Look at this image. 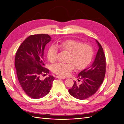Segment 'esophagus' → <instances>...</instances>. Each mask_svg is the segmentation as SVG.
<instances>
[{
	"label": "esophagus",
	"instance_id": "1",
	"mask_svg": "<svg viewBox=\"0 0 124 124\" xmlns=\"http://www.w3.org/2000/svg\"><path fill=\"white\" fill-rule=\"evenodd\" d=\"M56 78H62V79H64L65 78V77H62V76H57L56 77Z\"/></svg>",
	"mask_w": 124,
	"mask_h": 124
}]
</instances>
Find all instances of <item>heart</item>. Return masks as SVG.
Instances as JSON below:
<instances>
[{
	"mask_svg": "<svg viewBox=\"0 0 124 124\" xmlns=\"http://www.w3.org/2000/svg\"><path fill=\"white\" fill-rule=\"evenodd\" d=\"M56 46L62 51L69 53L66 62L58 63L52 67L53 72L59 76H67L74 67L76 69H83L91 62L93 56L92 47L87 44L82 43L74 40H67L58 43ZM54 46H51L47 51L48 61L53 63L56 61L58 50Z\"/></svg>",
	"mask_w": 124,
	"mask_h": 124,
	"instance_id": "1",
	"label": "heart"
}]
</instances>
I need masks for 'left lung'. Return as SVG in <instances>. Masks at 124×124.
Here are the masks:
<instances>
[{
    "instance_id": "left-lung-1",
    "label": "left lung",
    "mask_w": 124,
    "mask_h": 124,
    "mask_svg": "<svg viewBox=\"0 0 124 124\" xmlns=\"http://www.w3.org/2000/svg\"><path fill=\"white\" fill-rule=\"evenodd\" d=\"M98 50L94 61L91 66L78 74V81H74L72 87L69 89L70 94L74 98L83 100L93 95L103 81L106 74V57L103 48L97 40Z\"/></svg>"
}]
</instances>
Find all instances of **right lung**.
Returning <instances> with one entry per match:
<instances>
[{
  "label": "right lung",
  "mask_w": 124,
  "mask_h": 124,
  "mask_svg": "<svg viewBox=\"0 0 124 124\" xmlns=\"http://www.w3.org/2000/svg\"><path fill=\"white\" fill-rule=\"evenodd\" d=\"M51 41L46 34L31 35L22 43L16 52L15 66L18 81L25 93L33 99H39L50 93L55 78L48 77L41 80L40 76L49 73L44 66V50Z\"/></svg>",
  "instance_id": "1"
}]
</instances>
